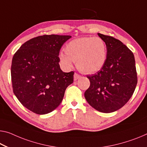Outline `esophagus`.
<instances>
[{
    "instance_id": "obj_1",
    "label": "esophagus",
    "mask_w": 147,
    "mask_h": 147,
    "mask_svg": "<svg viewBox=\"0 0 147 147\" xmlns=\"http://www.w3.org/2000/svg\"><path fill=\"white\" fill-rule=\"evenodd\" d=\"M80 78H81V76H80V75H79V74H78L77 73H75V74H74V81L78 80V79H80Z\"/></svg>"
}]
</instances>
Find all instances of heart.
<instances>
[{"mask_svg":"<svg viewBox=\"0 0 147 147\" xmlns=\"http://www.w3.org/2000/svg\"><path fill=\"white\" fill-rule=\"evenodd\" d=\"M61 53L59 58L62 64L70 67L73 62L80 71L93 74L101 69L107 58V45L98 37H84L69 41Z\"/></svg>","mask_w":147,"mask_h":147,"instance_id":"obj_1","label":"heart"}]
</instances>
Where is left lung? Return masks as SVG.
<instances>
[{
	"mask_svg": "<svg viewBox=\"0 0 147 147\" xmlns=\"http://www.w3.org/2000/svg\"><path fill=\"white\" fill-rule=\"evenodd\" d=\"M107 45V58L95 74L87 76L90 86L85 92L87 102L104 113L116 111L134 94L137 76L134 54L120 40L98 33Z\"/></svg>",
	"mask_w": 147,
	"mask_h": 147,
	"instance_id": "left-lung-1",
	"label": "left lung"
}]
</instances>
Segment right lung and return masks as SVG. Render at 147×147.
Returning a JSON list of instances; mask_svg holds the SVG:
<instances>
[{"label": "right lung", "instance_id": "add662e5", "mask_svg": "<svg viewBox=\"0 0 147 147\" xmlns=\"http://www.w3.org/2000/svg\"><path fill=\"white\" fill-rule=\"evenodd\" d=\"M69 35H45L20 47L11 66L13 92L26 108L37 114L55 110L66 88L74 81V71L61 70L58 57Z\"/></svg>", "mask_w": 147, "mask_h": 147}]
</instances>
